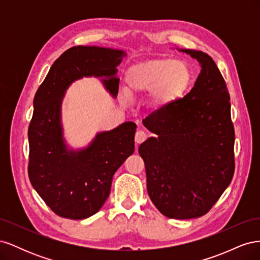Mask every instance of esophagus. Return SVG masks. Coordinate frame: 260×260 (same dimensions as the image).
Segmentation results:
<instances>
[{
    "label": "esophagus",
    "mask_w": 260,
    "mask_h": 260,
    "mask_svg": "<svg viewBox=\"0 0 260 260\" xmlns=\"http://www.w3.org/2000/svg\"><path fill=\"white\" fill-rule=\"evenodd\" d=\"M146 138H147L146 132H144V131H142V130H139V131H137V133H136L135 140H136V142H137L138 144H140V143L144 142V141L146 140Z\"/></svg>",
    "instance_id": "obj_1"
}]
</instances>
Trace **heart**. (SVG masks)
Returning a JSON list of instances; mask_svg holds the SVG:
<instances>
[{
	"label": "heart",
	"instance_id": "b5f03b06",
	"mask_svg": "<svg viewBox=\"0 0 260 260\" xmlns=\"http://www.w3.org/2000/svg\"><path fill=\"white\" fill-rule=\"evenodd\" d=\"M192 82L185 62L164 57L137 62L124 74V92L130 98L147 94L153 111H164L183 95Z\"/></svg>",
	"mask_w": 260,
	"mask_h": 260
}]
</instances>
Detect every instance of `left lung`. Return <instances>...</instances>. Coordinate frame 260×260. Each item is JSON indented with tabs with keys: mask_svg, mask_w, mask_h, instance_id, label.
<instances>
[{
	"mask_svg": "<svg viewBox=\"0 0 260 260\" xmlns=\"http://www.w3.org/2000/svg\"><path fill=\"white\" fill-rule=\"evenodd\" d=\"M198 59L192 90L164 111L143 119L156 137L139 146L147 193L164 216L192 219L215 205L234 174V128L230 95L208 54L182 50Z\"/></svg>",
	"mask_w": 260,
	"mask_h": 260,
	"instance_id": "obj_1",
	"label": "left lung"
}]
</instances>
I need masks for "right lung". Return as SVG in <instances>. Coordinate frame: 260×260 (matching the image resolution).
<instances>
[{
	"label": "right lung",
	"mask_w": 260,
	"mask_h": 260,
	"mask_svg": "<svg viewBox=\"0 0 260 260\" xmlns=\"http://www.w3.org/2000/svg\"><path fill=\"white\" fill-rule=\"evenodd\" d=\"M125 52L100 46H74L54 61L34 99L28 129L30 182L56 215L80 220L96 214L111 192L113 176L135 152L137 124L123 122L99 132L85 148H68L61 125V102L68 86L83 77H104L116 98L117 66Z\"/></svg>",
	"instance_id": "right-lung-1"
}]
</instances>
